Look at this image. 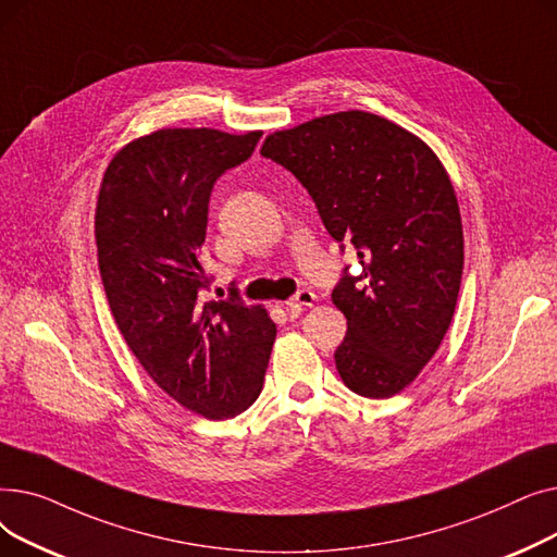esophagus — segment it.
I'll use <instances>...</instances> for the list:
<instances>
[{"instance_id": "1", "label": "esophagus", "mask_w": 557, "mask_h": 557, "mask_svg": "<svg viewBox=\"0 0 557 557\" xmlns=\"http://www.w3.org/2000/svg\"><path fill=\"white\" fill-rule=\"evenodd\" d=\"M315 302V296L311 294L309 288H302V290H298V294L290 298V300H286V309H300V307H311Z\"/></svg>"}]
</instances>
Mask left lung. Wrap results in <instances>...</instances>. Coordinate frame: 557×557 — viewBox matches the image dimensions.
I'll return each mask as SVG.
<instances>
[{
    "label": "left lung",
    "mask_w": 557,
    "mask_h": 557,
    "mask_svg": "<svg viewBox=\"0 0 557 557\" xmlns=\"http://www.w3.org/2000/svg\"><path fill=\"white\" fill-rule=\"evenodd\" d=\"M261 156L302 183L327 232L355 246L332 300L347 318L334 359L343 384L382 399L441 347L458 300L462 225L449 175L429 146L379 114L349 110L267 137Z\"/></svg>",
    "instance_id": "8db88e82"
}]
</instances>
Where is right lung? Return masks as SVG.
Segmentation results:
<instances>
[{"instance_id":"add662e5","label":"right lung","mask_w":557,"mask_h":557,"mask_svg":"<svg viewBox=\"0 0 557 557\" xmlns=\"http://www.w3.org/2000/svg\"><path fill=\"white\" fill-rule=\"evenodd\" d=\"M259 137L214 128L139 137L112 158L97 200L99 271L116 327L153 382L208 420L239 416L259 397L277 332L237 288L205 302L210 196Z\"/></svg>"}]
</instances>
